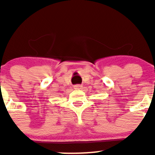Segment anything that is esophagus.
<instances>
[{"instance_id": "1", "label": "esophagus", "mask_w": 155, "mask_h": 155, "mask_svg": "<svg viewBox=\"0 0 155 155\" xmlns=\"http://www.w3.org/2000/svg\"><path fill=\"white\" fill-rule=\"evenodd\" d=\"M81 88H82V86H81L80 84H76L74 86V89H75V90H80V89Z\"/></svg>"}]
</instances>
